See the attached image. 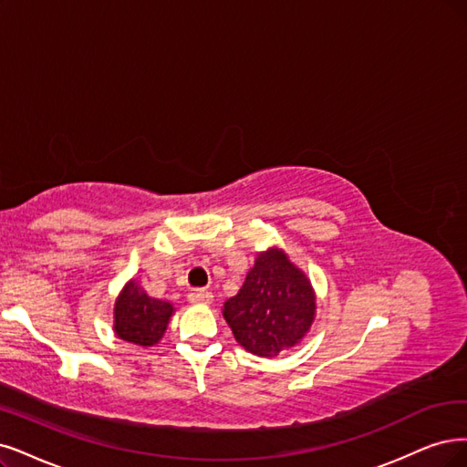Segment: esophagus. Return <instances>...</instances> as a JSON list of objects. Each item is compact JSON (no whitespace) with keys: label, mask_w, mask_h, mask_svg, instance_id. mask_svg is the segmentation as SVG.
<instances>
[{"label":"esophagus","mask_w":467,"mask_h":467,"mask_svg":"<svg viewBox=\"0 0 467 467\" xmlns=\"http://www.w3.org/2000/svg\"><path fill=\"white\" fill-rule=\"evenodd\" d=\"M188 302L192 306H210L213 304V295L210 290H192L188 295Z\"/></svg>","instance_id":"obj_1"}]
</instances>
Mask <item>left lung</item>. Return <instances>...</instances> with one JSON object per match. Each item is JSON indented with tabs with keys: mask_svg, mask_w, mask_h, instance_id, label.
Masks as SVG:
<instances>
[{
	"mask_svg": "<svg viewBox=\"0 0 467 467\" xmlns=\"http://www.w3.org/2000/svg\"><path fill=\"white\" fill-rule=\"evenodd\" d=\"M316 290L288 254L271 246L257 252L244 285L223 304V317L250 354L275 358L295 348L316 321Z\"/></svg>",
	"mask_w": 467,
	"mask_h": 467,
	"instance_id": "obj_1",
	"label": "left lung"
}]
</instances>
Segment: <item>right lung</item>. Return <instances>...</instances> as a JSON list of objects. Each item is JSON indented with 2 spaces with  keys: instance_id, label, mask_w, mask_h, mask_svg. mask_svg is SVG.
<instances>
[{
  "instance_id": "add662e5",
  "label": "right lung",
  "mask_w": 467,
  "mask_h": 467,
  "mask_svg": "<svg viewBox=\"0 0 467 467\" xmlns=\"http://www.w3.org/2000/svg\"><path fill=\"white\" fill-rule=\"evenodd\" d=\"M172 314V304L151 298L140 283L130 279L113 306V333L120 340L148 348L163 338Z\"/></svg>"
}]
</instances>
